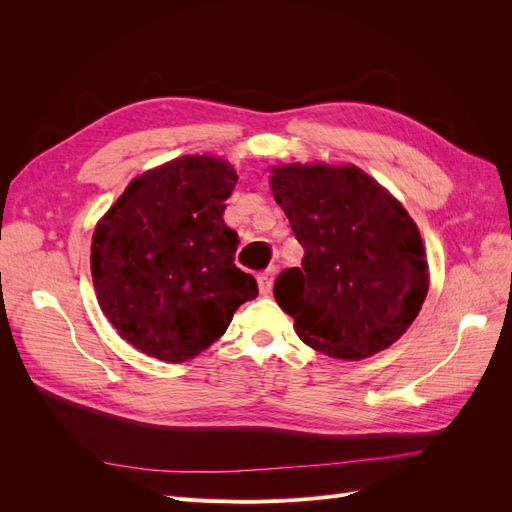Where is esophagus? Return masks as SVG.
<instances>
[{"label":"esophagus","mask_w":512,"mask_h":512,"mask_svg":"<svg viewBox=\"0 0 512 512\" xmlns=\"http://www.w3.org/2000/svg\"><path fill=\"white\" fill-rule=\"evenodd\" d=\"M275 273H277V267L271 265V267H267L265 271H262V273L258 275V286H260V292H262V294H269V292H271Z\"/></svg>","instance_id":"esophagus-1"}]
</instances>
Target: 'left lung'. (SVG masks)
Listing matches in <instances>:
<instances>
[{
  "label": "left lung",
  "mask_w": 512,
  "mask_h": 512,
  "mask_svg": "<svg viewBox=\"0 0 512 512\" xmlns=\"http://www.w3.org/2000/svg\"><path fill=\"white\" fill-rule=\"evenodd\" d=\"M271 190L303 245L273 294L307 346L359 361L408 331L427 297L425 247L406 209L356 166L273 170Z\"/></svg>",
  "instance_id": "left-lung-1"
}]
</instances>
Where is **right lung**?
Wrapping results in <instances>:
<instances>
[{"label": "right lung", "mask_w": 512, "mask_h": 512, "mask_svg": "<svg viewBox=\"0 0 512 512\" xmlns=\"http://www.w3.org/2000/svg\"><path fill=\"white\" fill-rule=\"evenodd\" d=\"M237 179L224 160L183 156L134 179L100 220L91 277L102 312L134 348L194 359L258 297L254 275L235 265L239 235L224 224Z\"/></svg>", "instance_id": "add662e5"}]
</instances>
